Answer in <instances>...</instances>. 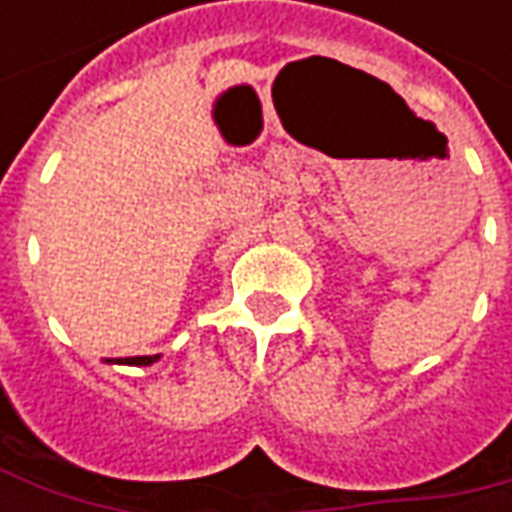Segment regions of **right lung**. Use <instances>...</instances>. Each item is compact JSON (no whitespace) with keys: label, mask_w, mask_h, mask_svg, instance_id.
<instances>
[{"label":"right lung","mask_w":512,"mask_h":512,"mask_svg":"<svg viewBox=\"0 0 512 512\" xmlns=\"http://www.w3.org/2000/svg\"><path fill=\"white\" fill-rule=\"evenodd\" d=\"M156 359H158V354L156 356H126V359H117V362H120V365H153Z\"/></svg>","instance_id":"obj_1"}]
</instances>
